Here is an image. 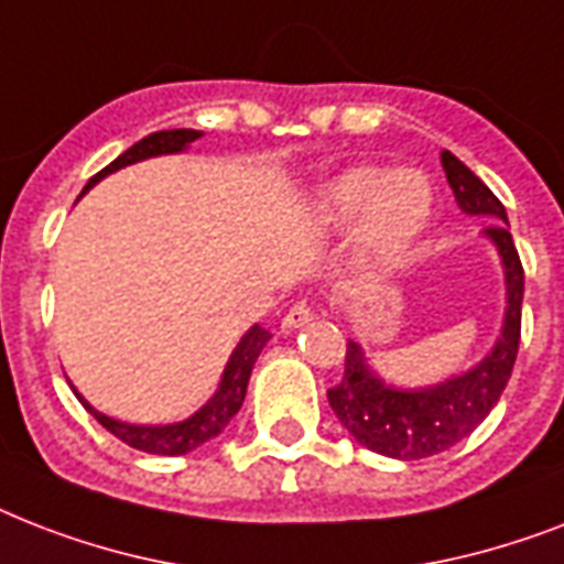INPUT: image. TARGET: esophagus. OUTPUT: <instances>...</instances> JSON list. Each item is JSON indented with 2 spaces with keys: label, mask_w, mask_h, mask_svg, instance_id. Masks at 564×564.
I'll list each match as a JSON object with an SVG mask.
<instances>
[{
  "label": "esophagus",
  "mask_w": 564,
  "mask_h": 564,
  "mask_svg": "<svg viewBox=\"0 0 564 564\" xmlns=\"http://www.w3.org/2000/svg\"><path fill=\"white\" fill-rule=\"evenodd\" d=\"M316 316V310H313V304L310 301H299V304H292L290 313L283 316V327H301V325H307L310 318Z\"/></svg>",
  "instance_id": "obj_1"
}]
</instances>
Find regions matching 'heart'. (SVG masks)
I'll use <instances>...</instances> for the list:
<instances>
[{"label":"heart","mask_w":564,"mask_h":564,"mask_svg":"<svg viewBox=\"0 0 564 564\" xmlns=\"http://www.w3.org/2000/svg\"><path fill=\"white\" fill-rule=\"evenodd\" d=\"M433 210V193L421 172L398 170L386 175L375 166H357L327 181L318 198V213L327 225L345 228L354 219L357 254L366 269H389L401 260Z\"/></svg>","instance_id":"1"}]
</instances>
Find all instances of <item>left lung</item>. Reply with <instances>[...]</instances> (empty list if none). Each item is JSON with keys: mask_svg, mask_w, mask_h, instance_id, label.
I'll use <instances>...</instances> for the list:
<instances>
[{"mask_svg": "<svg viewBox=\"0 0 564 564\" xmlns=\"http://www.w3.org/2000/svg\"><path fill=\"white\" fill-rule=\"evenodd\" d=\"M447 184L459 210L489 216L486 237L498 246L507 269V318L495 351L468 375L451 377L430 389H394L366 366L360 345L348 339L345 377L327 389V401L343 427L360 445L392 459H424L463 442L491 412L507 389L521 343V301H524V265L509 234L503 204L459 158L442 152Z\"/></svg>", "mask_w": 564, "mask_h": 564, "instance_id": "1", "label": "left lung"}]
</instances>
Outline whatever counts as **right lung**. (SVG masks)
Instances as JSON below:
<instances>
[{"label":"right lung","instance_id":"add662e5","mask_svg":"<svg viewBox=\"0 0 564 564\" xmlns=\"http://www.w3.org/2000/svg\"><path fill=\"white\" fill-rule=\"evenodd\" d=\"M198 131H189V128H175V131H158V134L143 137L140 143H134L128 152H122L113 163H108L105 170L96 172L90 181H87V187L90 189L93 184H99L105 175L110 172L122 170L128 163L145 161V158H158V154H175L184 152L193 140H198ZM272 339V334L265 330V327L254 325L248 330L239 345L230 354L228 366H225V375H221V383L216 389L210 401L204 403L202 410L195 412L193 419L181 421V424H166V427H137V424H122V421H113L108 415H101L90 406V403L84 401L82 394H78V401L87 406V410L96 415L101 427L110 430L119 442H126L128 447H137V451H145V454H161V456H181L195 451L198 445H204L207 438L219 436L221 430L228 427V421L234 419L246 401V389H248V377H251V369H254V360L263 351V345Z\"/></svg>","mask_w":564,"mask_h":564}]
</instances>
